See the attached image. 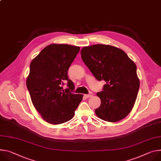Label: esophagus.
<instances>
[{
	"mask_svg": "<svg viewBox=\"0 0 161 161\" xmlns=\"http://www.w3.org/2000/svg\"><path fill=\"white\" fill-rule=\"evenodd\" d=\"M84 96H85L86 98H89V97H92V95H91V94H85V95H84Z\"/></svg>",
	"mask_w": 161,
	"mask_h": 161,
	"instance_id": "obj_1",
	"label": "esophagus"
}]
</instances>
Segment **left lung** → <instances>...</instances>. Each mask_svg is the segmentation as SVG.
Segmentation results:
<instances>
[{
	"label": "left lung",
	"mask_w": 161,
	"mask_h": 161,
	"mask_svg": "<svg viewBox=\"0 0 161 161\" xmlns=\"http://www.w3.org/2000/svg\"><path fill=\"white\" fill-rule=\"evenodd\" d=\"M81 59L98 80H105L103 91L97 93L101 105L95 110L98 118L119 121L132 109L139 89L135 63L123 50L96 44L81 50Z\"/></svg>",
	"instance_id": "1"
}]
</instances>
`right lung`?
I'll use <instances>...</instances> for the list:
<instances>
[{
    "label": "right lung",
    "instance_id": "right-lung-1",
    "mask_svg": "<svg viewBox=\"0 0 161 161\" xmlns=\"http://www.w3.org/2000/svg\"><path fill=\"white\" fill-rule=\"evenodd\" d=\"M80 47L67 44H53L46 47L31 61L26 85L33 106L43 120L59 125L70 120L83 99L75 94L73 82L67 71ZM68 89L64 90L63 81Z\"/></svg>",
    "mask_w": 161,
    "mask_h": 161
}]
</instances>
